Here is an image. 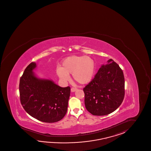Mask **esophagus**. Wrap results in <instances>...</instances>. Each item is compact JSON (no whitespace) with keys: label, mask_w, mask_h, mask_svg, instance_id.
I'll list each match as a JSON object with an SVG mask.
<instances>
[{"label":"esophagus","mask_w":151,"mask_h":151,"mask_svg":"<svg viewBox=\"0 0 151 151\" xmlns=\"http://www.w3.org/2000/svg\"><path fill=\"white\" fill-rule=\"evenodd\" d=\"M77 89L76 88H74V87H72L71 88V92H75L76 91H77Z\"/></svg>","instance_id":"obj_1"}]
</instances>
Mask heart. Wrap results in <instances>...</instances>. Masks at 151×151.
Wrapping results in <instances>:
<instances>
[{
  "label": "heart",
  "instance_id": "obj_1",
  "mask_svg": "<svg viewBox=\"0 0 151 151\" xmlns=\"http://www.w3.org/2000/svg\"><path fill=\"white\" fill-rule=\"evenodd\" d=\"M96 63L91 57L86 55H71L64 59L60 68L56 69V73L63 82L70 79L69 74L75 81L81 85L88 84L94 77Z\"/></svg>",
  "mask_w": 151,
  "mask_h": 151
}]
</instances>
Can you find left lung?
<instances>
[{
  "label": "left lung",
  "mask_w": 151,
  "mask_h": 151,
  "mask_svg": "<svg viewBox=\"0 0 151 151\" xmlns=\"http://www.w3.org/2000/svg\"><path fill=\"white\" fill-rule=\"evenodd\" d=\"M123 71L112 59L103 65L83 88L86 109L94 116L110 114L121 105L124 97Z\"/></svg>",
  "instance_id": "left-lung-1"
}]
</instances>
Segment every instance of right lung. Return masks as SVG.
Segmentation results:
<instances>
[{
  "instance_id": "right-lung-1",
  "label": "right lung",
  "mask_w": 151,
  "mask_h": 151,
  "mask_svg": "<svg viewBox=\"0 0 151 151\" xmlns=\"http://www.w3.org/2000/svg\"><path fill=\"white\" fill-rule=\"evenodd\" d=\"M36 63H31L20 78L19 90L23 109L40 121H59L67 112L70 87H61L53 81L37 77Z\"/></svg>"
}]
</instances>
